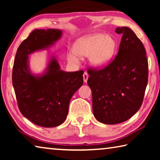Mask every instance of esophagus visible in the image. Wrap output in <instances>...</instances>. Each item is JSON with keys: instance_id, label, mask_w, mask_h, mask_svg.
<instances>
[{"instance_id": "obj_1", "label": "esophagus", "mask_w": 160, "mask_h": 160, "mask_svg": "<svg viewBox=\"0 0 160 160\" xmlns=\"http://www.w3.org/2000/svg\"><path fill=\"white\" fill-rule=\"evenodd\" d=\"M88 77H89V75L88 74V72H84V74H83V80H84V82H87V81H88Z\"/></svg>"}]
</instances>
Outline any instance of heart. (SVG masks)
I'll return each instance as SVG.
<instances>
[{
	"label": "heart",
	"instance_id": "1",
	"mask_svg": "<svg viewBox=\"0 0 160 160\" xmlns=\"http://www.w3.org/2000/svg\"><path fill=\"white\" fill-rule=\"evenodd\" d=\"M116 48V42L112 37L100 33L80 37L73 45L74 53L81 57L88 56L91 64L95 67L106 65L112 58ZM75 54H68L70 61H78V58Z\"/></svg>",
	"mask_w": 160,
	"mask_h": 160
}]
</instances>
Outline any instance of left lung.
<instances>
[{
  "mask_svg": "<svg viewBox=\"0 0 160 160\" xmlns=\"http://www.w3.org/2000/svg\"><path fill=\"white\" fill-rule=\"evenodd\" d=\"M116 32L122 38L115 58L102 68L88 69L94 116L105 124L122 123L132 117L141 107L148 81L142 42L127 27L117 28Z\"/></svg>",
  "mask_w": 160,
  "mask_h": 160,
  "instance_id": "obj_1",
  "label": "left lung"
}]
</instances>
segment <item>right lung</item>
I'll return each mask as SVG.
<instances>
[{"instance_id":"obj_1","label":"right lung","mask_w":160,"mask_h":160,"mask_svg":"<svg viewBox=\"0 0 160 160\" xmlns=\"http://www.w3.org/2000/svg\"><path fill=\"white\" fill-rule=\"evenodd\" d=\"M59 29H34L18 48L12 80L18 108L25 117L45 128L63 123L68 113L70 99L83 84V70L64 72L55 58L47 71L34 76L28 68V55L47 48L61 37Z\"/></svg>"}]
</instances>
